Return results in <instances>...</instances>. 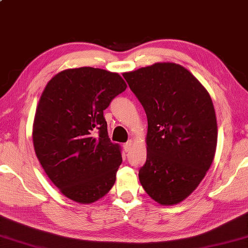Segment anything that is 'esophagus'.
Segmentation results:
<instances>
[{"label": "esophagus", "mask_w": 248, "mask_h": 248, "mask_svg": "<svg viewBox=\"0 0 248 248\" xmlns=\"http://www.w3.org/2000/svg\"><path fill=\"white\" fill-rule=\"evenodd\" d=\"M132 146H134V142H132L131 140H129L127 143H125L124 145H123V147H124V150L126 153H128V152H130L131 150V148H132Z\"/></svg>", "instance_id": "1"}]
</instances>
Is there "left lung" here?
I'll use <instances>...</instances> for the list:
<instances>
[{
    "mask_svg": "<svg viewBox=\"0 0 248 248\" xmlns=\"http://www.w3.org/2000/svg\"><path fill=\"white\" fill-rule=\"evenodd\" d=\"M123 77L147 116V158L139 171L143 188L161 205L182 202L215 158L218 126L210 95L176 63H155Z\"/></svg>",
    "mask_w": 248,
    "mask_h": 248,
    "instance_id": "left-lung-1",
    "label": "left lung"
}]
</instances>
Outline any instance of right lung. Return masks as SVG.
<instances>
[{
	"label": "right lung",
	"instance_id": "obj_1",
	"mask_svg": "<svg viewBox=\"0 0 248 248\" xmlns=\"http://www.w3.org/2000/svg\"><path fill=\"white\" fill-rule=\"evenodd\" d=\"M126 87L117 72L80 67L59 72L41 94L34 152L48 178L72 201L93 203L116 182L121 146L108 137L103 111Z\"/></svg>",
	"mask_w": 248,
	"mask_h": 248
}]
</instances>
